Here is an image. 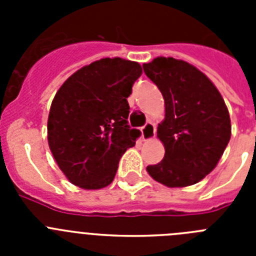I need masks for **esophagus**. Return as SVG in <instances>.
Masks as SVG:
<instances>
[{
  "label": "esophagus",
  "mask_w": 256,
  "mask_h": 256,
  "mask_svg": "<svg viewBox=\"0 0 256 256\" xmlns=\"http://www.w3.org/2000/svg\"><path fill=\"white\" fill-rule=\"evenodd\" d=\"M142 134V140L144 141H148V140H152L154 137H155V133H156V130H155V126H154L152 123H146L144 124V126H142V130H141Z\"/></svg>",
  "instance_id": "esophagus-1"
}]
</instances>
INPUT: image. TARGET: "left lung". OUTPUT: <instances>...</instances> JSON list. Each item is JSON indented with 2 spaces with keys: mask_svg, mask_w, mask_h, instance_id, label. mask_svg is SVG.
Masks as SVG:
<instances>
[{
  "mask_svg": "<svg viewBox=\"0 0 256 256\" xmlns=\"http://www.w3.org/2000/svg\"><path fill=\"white\" fill-rule=\"evenodd\" d=\"M142 66L165 102V119L158 126L164 159L146 170L166 187L195 184L216 168L230 142L224 100L212 80L186 61L160 56Z\"/></svg>",
  "mask_w": 256,
  "mask_h": 256,
  "instance_id": "1",
  "label": "left lung"
}]
</instances>
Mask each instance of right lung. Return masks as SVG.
<instances>
[{"label": "right lung", "instance_id": "obj_1", "mask_svg": "<svg viewBox=\"0 0 256 256\" xmlns=\"http://www.w3.org/2000/svg\"><path fill=\"white\" fill-rule=\"evenodd\" d=\"M141 74L136 61L105 58L76 70L56 92L47 140L58 168L73 184L98 190L112 182L119 160L141 134L126 120V98Z\"/></svg>", "mask_w": 256, "mask_h": 256}]
</instances>
